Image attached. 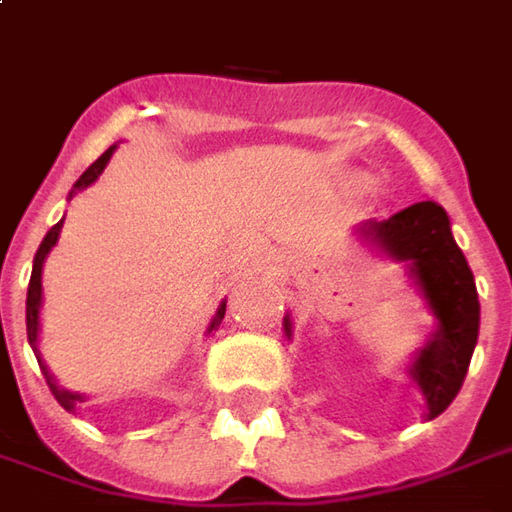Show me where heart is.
Masks as SVG:
<instances>
[{
    "mask_svg": "<svg viewBox=\"0 0 512 512\" xmlns=\"http://www.w3.org/2000/svg\"><path fill=\"white\" fill-rule=\"evenodd\" d=\"M365 181H368V178H365V175H360V178H357V184H365Z\"/></svg>",
    "mask_w": 512,
    "mask_h": 512,
    "instance_id": "1",
    "label": "heart"
}]
</instances>
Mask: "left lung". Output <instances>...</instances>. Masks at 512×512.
Segmentation results:
<instances>
[{
    "instance_id": "8db88e82",
    "label": "left lung",
    "mask_w": 512,
    "mask_h": 512,
    "mask_svg": "<svg viewBox=\"0 0 512 512\" xmlns=\"http://www.w3.org/2000/svg\"><path fill=\"white\" fill-rule=\"evenodd\" d=\"M357 235L377 255L402 263L431 311L433 328L408 365L425 399V419H436L456 399L479 340V291L462 249L450 232L448 212L436 201H419L388 221H368ZM291 340V317H283Z\"/></svg>"
}]
</instances>
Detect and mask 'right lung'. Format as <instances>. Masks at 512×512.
I'll use <instances>...</instances> for the list:
<instances>
[{
	"label": "right lung",
	"mask_w": 512,
	"mask_h": 512,
	"mask_svg": "<svg viewBox=\"0 0 512 512\" xmlns=\"http://www.w3.org/2000/svg\"><path fill=\"white\" fill-rule=\"evenodd\" d=\"M118 144H113L110 150L104 152L101 158H98L96 164H90V167L84 169V175H81L79 181L73 184V189H70V195H67V201L76 195V192H81V189H87L90 184H96L98 175L104 172V167L110 164V158H113V152ZM62 223L64 218L50 232L45 235V240L39 243V252H36V257H33V274H30V286H27V303H25V323H27V343H30V348H33V354H36V360H39V368H42V374H45L47 385H50V391H53V397H56V402L62 405L64 411H70V414H76L81 408V402H87V397L84 394H79V391H67V388H62L59 385V379L50 374V368H47L45 362H42V354H39V311H42V269H45V260L47 255H50V249L56 246V240H59V232H62ZM223 314H226V300H223L221 306H218V311H215V317H212V323H209V328H206V334H212L215 328L221 326Z\"/></svg>",
	"instance_id": "add662e5"
}]
</instances>
